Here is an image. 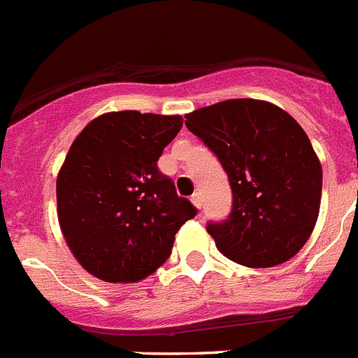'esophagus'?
I'll return each mask as SVG.
<instances>
[{"mask_svg":"<svg viewBox=\"0 0 358 358\" xmlns=\"http://www.w3.org/2000/svg\"><path fill=\"white\" fill-rule=\"evenodd\" d=\"M190 201L194 203V206H197V208H201V205H203V199H201V194H194V196L190 197Z\"/></svg>","mask_w":358,"mask_h":358,"instance_id":"esophagus-1","label":"esophagus"}]
</instances>
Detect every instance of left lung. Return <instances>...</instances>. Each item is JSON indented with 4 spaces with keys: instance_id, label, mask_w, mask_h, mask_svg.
<instances>
[{
    "instance_id": "8db88e82",
    "label": "left lung",
    "mask_w": 358,
    "mask_h": 358,
    "mask_svg": "<svg viewBox=\"0 0 358 358\" xmlns=\"http://www.w3.org/2000/svg\"><path fill=\"white\" fill-rule=\"evenodd\" d=\"M185 124L220 159L232 188L229 217L206 225L217 250L245 267L291 259L317 225L322 196L320 161L302 126L254 99L196 109Z\"/></svg>"
}]
</instances>
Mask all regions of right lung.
I'll use <instances>...</instances> for the list:
<instances>
[{
  "mask_svg": "<svg viewBox=\"0 0 358 358\" xmlns=\"http://www.w3.org/2000/svg\"><path fill=\"white\" fill-rule=\"evenodd\" d=\"M181 126L179 115L111 111L71 144L56 179L58 221L73 256L96 278L129 283L155 273L197 214L157 168Z\"/></svg>",
  "mask_w": 358,
  "mask_h": 358,
  "instance_id": "right-lung-1",
  "label": "right lung"
}]
</instances>
